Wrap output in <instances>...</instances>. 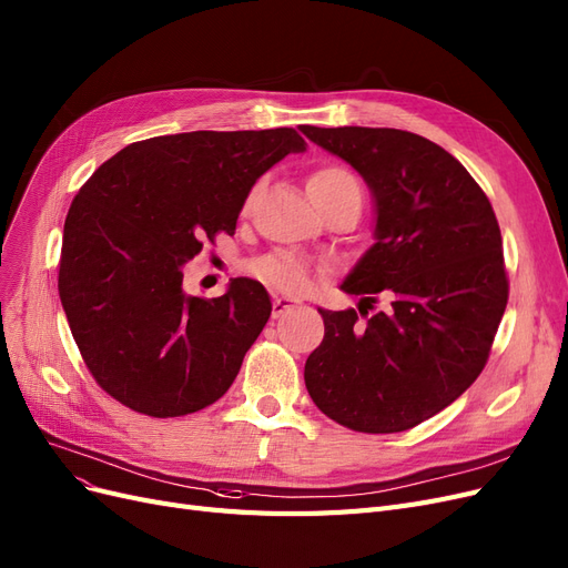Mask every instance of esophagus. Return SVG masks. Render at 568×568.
I'll return each instance as SVG.
<instances>
[{
  "mask_svg": "<svg viewBox=\"0 0 568 568\" xmlns=\"http://www.w3.org/2000/svg\"><path fill=\"white\" fill-rule=\"evenodd\" d=\"M296 305H301V301L298 298H286V296H275L272 298V317H282V315H286L288 310H293Z\"/></svg>",
  "mask_w": 568,
  "mask_h": 568,
  "instance_id": "34e87169",
  "label": "esophagus"
}]
</instances>
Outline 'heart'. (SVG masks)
<instances>
[{"mask_svg":"<svg viewBox=\"0 0 568 568\" xmlns=\"http://www.w3.org/2000/svg\"><path fill=\"white\" fill-rule=\"evenodd\" d=\"M307 194L312 204H324L343 197L362 200L359 179L341 164H322L307 175ZM256 275L272 288L284 293H298L310 282V267L291 253H272L256 263Z\"/></svg>","mask_w":568,"mask_h":568,"instance_id":"1","label":"heart"}]
</instances>
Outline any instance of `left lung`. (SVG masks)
I'll list each match as a JSON object with an SVG mask.
<instances>
[{"label":"left lung","instance_id":"obj_1","mask_svg":"<svg viewBox=\"0 0 568 568\" xmlns=\"http://www.w3.org/2000/svg\"><path fill=\"white\" fill-rule=\"evenodd\" d=\"M301 131L355 169L374 197L376 242L341 288L389 301L364 324L352 307H320L324 341L305 362V387L331 420L402 433L456 402L488 359L507 305L496 213L454 154L423 135Z\"/></svg>","mask_w":568,"mask_h":568}]
</instances>
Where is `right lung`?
I'll use <instances>...</instances> for the list:
<instances>
[{
  "instance_id": "add662e5",
  "label": "right lung",
  "mask_w": 568,
  "mask_h": 568,
  "mask_svg": "<svg viewBox=\"0 0 568 568\" xmlns=\"http://www.w3.org/2000/svg\"><path fill=\"white\" fill-rule=\"evenodd\" d=\"M307 143L293 129L190 131L131 143L68 211L58 293L72 338L110 397L152 418L221 399L272 303L237 277L219 298L190 296L183 267L234 234L261 175Z\"/></svg>"
}]
</instances>
